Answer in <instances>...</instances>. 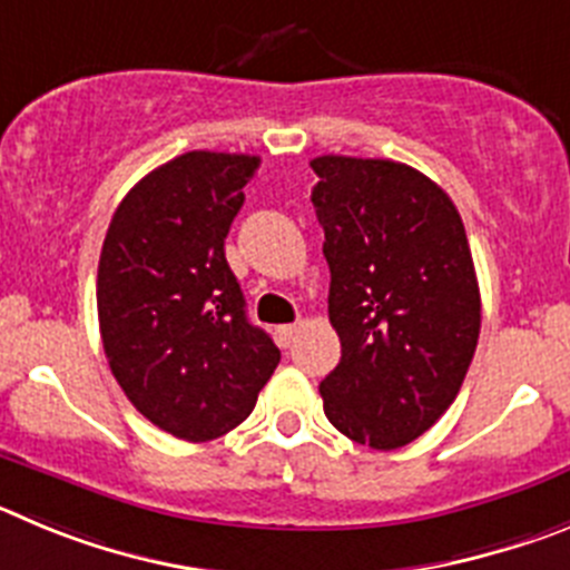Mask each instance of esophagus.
Here are the masks:
<instances>
[{
  "label": "esophagus",
  "instance_id": "obj_1",
  "mask_svg": "<svg viewBox=\"0 0 570 570\" xmlns=\"http://www.w3.org/2000/svg\"><path fill=\"white\" fill-rule=\"evenodd\" d=\"M301 332V323H286V326H278V341L281 346H289L295 341V335Z\"/></svg>",
  "mask_w": 570,
  "mask_h": 570
}]
</instances>
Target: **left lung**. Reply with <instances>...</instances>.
Returning <instances> with one entry per match:
<instances>
[{"instance_id":"obj_1","label":"left lung","mask_w":570,"mask_h":570,"mask_svg":"<svg viewBox=\"0 0 570 570\" xmlns=\"http://www.w3.org/2000/svg\"><path fill=\"white\" fill-rule=\"evenodd\" d=\"M341 363L321 383L337 432L392 451L454 403L480 337L463 218L443 189L389 158H312Z\"/></svg>"}]
</instances>
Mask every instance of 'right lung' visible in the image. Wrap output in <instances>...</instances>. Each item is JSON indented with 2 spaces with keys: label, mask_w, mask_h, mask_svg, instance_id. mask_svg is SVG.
Masks as SVG:
<instances>
[{
  "label": "right lung",
  "mask_w": 570,
  "mask_h": 570,
  "mask_svg": "<svg viewBox=\"0 0 570 570\" xmlns=\"http://www.w3.org/2000/svg\"><path fill=\"white\" fill-rule=\"evenodd\" d=\"M258 156L193 150L121 198L96 304L112 377L153 425L189 443L249 417L281 361L224 255Z\"/></svg>",
  "instance_id": "1"
}]
</instances>
